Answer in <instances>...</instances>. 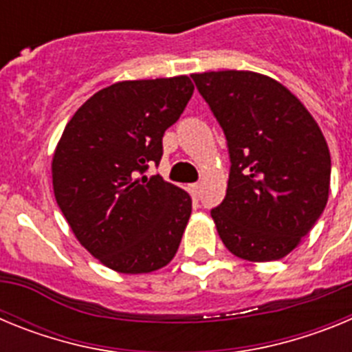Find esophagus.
I'll return each mask as SVG.
<instances>
[{
    "label": "esophagus",
    "instance_id": "34e87169",
    "mask_svg": "<svg viewBox=\"0 0 352 352\" xmlns=\"http://www.w3.org/2000/svg\"><path fill=\"white\" fill-rule=\"evenodd\" d=\"M188 190H190L192 195L199 197V194H201V185L199 183H192V185H188Z\"/></svg>",
    "mask_w": 352,
    "mask_h": 352
}]
</instances>
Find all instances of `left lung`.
Listing matches in <instances>:
<instances>
[{"label": "left lung", "instance_id": "obj_1", "mask_svg": "<svg viewBox=\"0 0 352 352\" xmlns=\"http://www.w3.org/2000/svg\"><path fill=\"white\" fill-rule=\"evenodd\" d=\"M222 126L227 192L211 210L227 250L264 263L298 247L328 203L331 158L321 129L280 82L254 72L192 76Z\"/></svg>", "mask_w": 352, "mask_h": 352}]
</instances>
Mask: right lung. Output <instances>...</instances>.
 Wrapping results in <instances>:
<instances>
[{
    "instance_id": "add662e5",
    "label": "right lung",
    "mask_w": 352,
    "mask_h": 352,
    "mask_svg": "<svg viewBox=\"0 0 352 352\" xmlns=\"http://www.w3.org/2000/svg\"><path fill=\"white\" fill-rule=\"evenodd\" d=\"M192 93L186 76L113 84L84 102L58 142L56 203L80 245L114 272H155L178 252L192 199L146 170L160 164L164 132Z\"/></svg>"
}]
</instances>
